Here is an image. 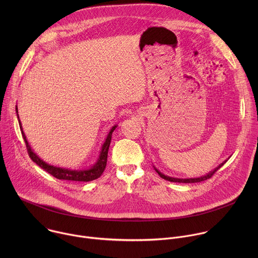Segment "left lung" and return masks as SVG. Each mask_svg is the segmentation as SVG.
Listing matches in <instances>:
<instances>
[{
  "label": "left lung",
  "instance_id": "1",
  "mask_svg": "<svg viewBox=\"0 0 258 258\" xmlns=\"http://www.w3.org/2000/svg\"><path fill=\"white\" fill-rule=\"evenodd\" d=\"M227 161H228V160H225L223 163H220L217 167H215L213 170H211V171L208 172L207 174L202 175V176H200V177H194V178H177V177H171V176L165 175V174H163L162 172H160L155 166H154V169H155L156 172L160 175V177H162V178H164V179H166V180H169V181H173V182H186V183H188V182H199V181H203V180H205V179L210 178V177L215 173V171L218 170L220 167H222Z\"/></svg>",
  "mask_w": 258,
  "mask_h": 258
}]
</instances>
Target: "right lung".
Returning a JSON list of instances; mask_svg holds the SVG:
<instances>
[{
	"label": "right lung",
	"instance_id": "add662e5",
	"mask_svg": "<svg viewBox=\"0 0 258 258\" xmlns=\"http://www.w3.org/2000/svg\"><path fill=\"white\" fill-rule=\"evenodd\" d=\"M16 113H17L19 126H20V130H21V134H22V137L24 139L25 145H26V149H27V152L29 154V157L31 158V160L33 162H35L40 167H42L44 170H46L48 173L52 174L53 176H55L58 179L73 180V181H91V180H94V179L101 176V174L103 173V171L106 167L108 149H109L110 143H111L112 133L117 127V125L112 126V128L110 130L104 144L102 145V148H101V151H100V154H99V158L97 159L96 163L93 166H91L90 168H86V169H69V168H63V167H57V166L51 165V164L45 162L44 160H42L38 155H36L33 152L30 145L28 144V142L26 140V136L23 133L22 125H21V122H20L19 116H18L17 105H16Z\"/></svg>",
	"mask_w": 258,
	"mask_h": 258
}]
</instances>
